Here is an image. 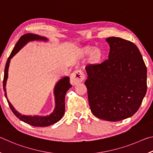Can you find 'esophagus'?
Here are the masks:
<instances>
[{
	"mask_svg": "<svg viewBox=\"0 0 153 153\" xmlns=\"http://www.w3.org/2000/svg\"><path fill=\"white\" fill-rule=\"evenodd\" d=\"M85 79V74L81 69H76L74 71L71 76V83L76 84L78 82H81Z\"/></svg>",
	"mask_w": 153,
	"mask_h": 153,
	"instance_id": "esophagus-1",
	"label": "esophagus"
}]
</instances>
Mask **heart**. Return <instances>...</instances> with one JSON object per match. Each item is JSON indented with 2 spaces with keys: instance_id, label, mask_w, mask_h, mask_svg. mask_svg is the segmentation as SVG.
<instances>
[{
  "instance_id": "1",
  "label": "heart",
  "mask_w": 153,
  "mask_h": 153,
  "mask_svg": "<svg viewBox=\"0 0 153 153\" xmlns=\"http://www.w3.org/2000/svg\"><path fill=\"white\" fill-rule=\"evenodd\" d=\"M92 49H88V52H92ZM100 56H101V53H100V51H95L94 52V53H93V55H92V59H94V60H97V59H99L100 57Z\"/></svg>"
}]
</instances>
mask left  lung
<instances>
[{
    "instance_id": "obj_1",
    "label": "left lung",
    "mask_w": 153,
    "mask_h": 153,
    "mask_svg": "<svg viewBox=\"0 0 153 153\" xmlns=\"http://www.w3.org/2000/svg\"><path fill=\"white\" fill-rule=\"evenodd\" d=\"M106 41L110 46L108 59L86 65L84 84L94 115L118 121L131 117L140 107L147 90V69L133 42L118 37Z\"/></svg>"
}]
</instances>
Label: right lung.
I'll use <instances>...</instances> for the list:
<instances>
[{
  "label": "right lung",
  "mask_w": 153,
  "mask_h": 153,
  "mask_svg": "<svg viewBox=\"0 0 153 153\" xmlns=\"http://www.w3.org/2000/svg\"><path fill=\"white\" fill-rule=\"evenodd\" d=\"M33 40H42L48 41V39L45 37L40 36L32 33H26L19 38L16 45L15 46L14 48L13 49L11 55L7 59L6 65L4 68V79H3V90L5 92V97L7 98V102L11 108L13 113L15 114L17 118H19L21 121H24L29 125L36 126V127H46L51 126L57 122L61 119L63 117L65 113V94L67 90L71 87V85L69 82V77L68 76L64 77L61 78L58 82L56 83L55 88H54V95L55 98V108L53 112L51 114L46 116H31V115H22L19 112L15 109L11 103L9 101L8 98L7 97L6 93V83L7 79L8 77V69L9 67V63L11 59L13 57V56L19 52L21 48L24 47L26 44L30 41Z\"/></svg>",
  "instance_id": "1"
}]
</instances>
